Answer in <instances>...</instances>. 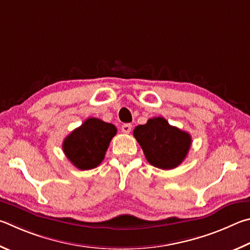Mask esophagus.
I'll list each match as a JSON object with an SVG mask.
<instances>
[{"instance_id":"obj_1","label":"esophagus","mask_w":250,"mask_h":250,"mask_svg":"<svg viewBox=\"0 0 250 250\" xmlns=\"http://www.w3.org/2000/svg\"><path fill=\"white\" fill-rule=\"evenodd\" d=\"M121 129L124 134H128L130 130H132V125H130V124H123Z\"/></svg>"}]
</instances>
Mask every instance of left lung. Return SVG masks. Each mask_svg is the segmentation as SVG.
<instances>
[{
	"label": "left lung",
	"instance_id": "obj_1",
	"mask_svg": "<svg viewBox=\"0 0 250 250\" xmlns=\"http://www.w3.org/2000/svg\"><path fill=\"white\" fill-rule=\"evenodd\" d=\"M148 163L164 170L177 168L189 152L192 139L189 133L171 126L164 117L148 120L134 129Z\"/></svg>",
	"mask_w": 250,
	"mask_h": 250
}]
</instances>
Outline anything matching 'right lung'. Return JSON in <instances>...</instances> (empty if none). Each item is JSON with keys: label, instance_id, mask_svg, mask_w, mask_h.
I'll return each instance as SVG.
<instances>
[{"label": "right lung", "instance_id": "obj_1", "mask_svg": "<svg viewBox=\"0 0 250 250\" xmlns=\"http://www.w3.org/2000/svg\"><path fill=\"white\" fill-rule=\"evenodd\" d=\"M116 132L113 124L90 117L64 138L62 150L70 163L78 169L96 168L103 161Z\"/></svg>", "mask_w": 250, "mask_h": 250}]
</instances>
